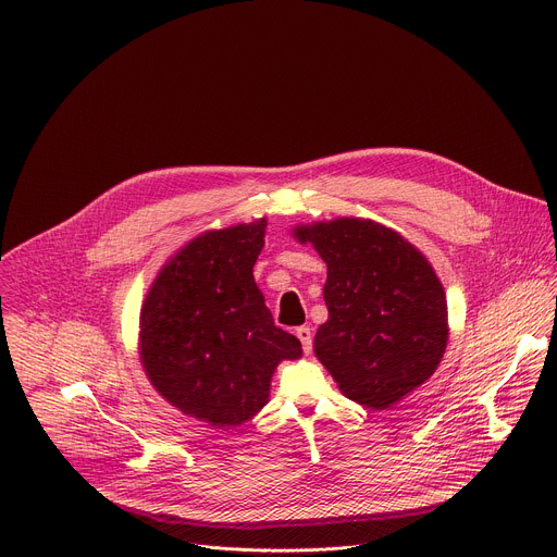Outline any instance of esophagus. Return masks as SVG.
I'll return each instance as SVG.
<instances>
[{
  "label": "esophagus",
  "mask_w": 557,
  "mask_h": 557,
  "mask_svg": "<svg viewBox=\"0 0 557 557\" xmlns=\"http://www.w3.org/2000/svg\"><path fill=\"white\" fill-rule=\"evenodd\" d=\"M295 335H297V339L301 342L304 352L308 355V352H310V348H312V333H310V329H308V326H299V329L295 331Z\"/></svg>",
  "instance_id": "1"
}]
</instances>
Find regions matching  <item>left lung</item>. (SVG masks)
Listing matches in <instances>:
<instances>
[{
    "label": "left lung",
    "mask_w": 557,
    "mask_h": 557,
    "mask_svg": "<svg viewBox=\"0 0 557 557\" xmlns=\"http://www.w3.org/2000/svg\"><path fill=\"white\" fill-rule=\"evenodd\" d=\"M329 267L314 355L348 399L385 410L428 381L447 346V299L425 256L363 218L297 226Z\"/></svg>",
    "instance_id": "8db88e82"
}]
</instances>
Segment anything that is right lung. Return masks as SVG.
<instances>
[{
  "mask_svg": "<svg viewBox=\"0 0 557 557\" xmlns=\"http://www.w3.org/2000/svg\"><path fill=\"white\" fill-rule=\"evenodd\" d=\"M267 220L205 231L153 280L140 310V361L181 412L235 428L267 401L282 359L301 344L277 329L253 280Z\"/></svg>",
  "mask_w": 557,
  "mask_h": 557,
  "instance_id": "add662e5",
  "label": "right lung"
}]
</instances>
